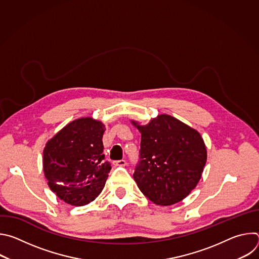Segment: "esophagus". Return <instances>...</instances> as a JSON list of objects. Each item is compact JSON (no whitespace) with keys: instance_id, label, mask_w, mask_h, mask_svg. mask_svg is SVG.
Segmentation results:
<instances>
[{"instance_id":"esophagus-1","label":"esophagus","mask_w":259,"mask_h":259,"mask_svg":"<svg viewBox=\"0 0 259 259\" xmlns=\"http://www.w3.org/2000/svg\"><path fill=\"white\" fill-rule=\"evenodd\" d=\"M115 166H118V167H125L126 166V161L125 160H120V161H116L114 163Z\"/></svg>"}]
</instances>
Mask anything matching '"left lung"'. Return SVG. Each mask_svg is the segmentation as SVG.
Returning a JSON list of instances; mask_svg holds the SVG:
<instances>
[{
	"label": "left lung",
	"mask_w": 259,
	"mask_h": 259,
	"mask_svg": "<svg viewBox=\"0 0 259 259\" xmlns=\"http://www.w3.org/2000/svg\"><path fill=\"white\" fill-rule=\"evenodd\" d=\"M131 124L141 133L140 162L133 174L140 192L161 206L182 201L197 187L207 161L201 134L166 114L146 125Z\"/></svg>",
	"instance_id": "1"
}]
</instances>
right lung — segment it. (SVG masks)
Here are the masks:
<instances>
[{
  "label": "right lung",
  "mask_w": 259,
  "mask_h": 259,
  "mask_svg": "<svg viewBox=\"0 0 259 259\" xmlns=\"http://www.w3.org/2000/svg\"><path fill=\"white\" fill-rule=\"evenodd\" d=\"M105 125L91 117L68 123L49 139L43 170L50 190L71 206H84L103 190L110 165L104 162Z\"/></svg>",
  "instance_id": "right-lung-1"
}]
</instances>
